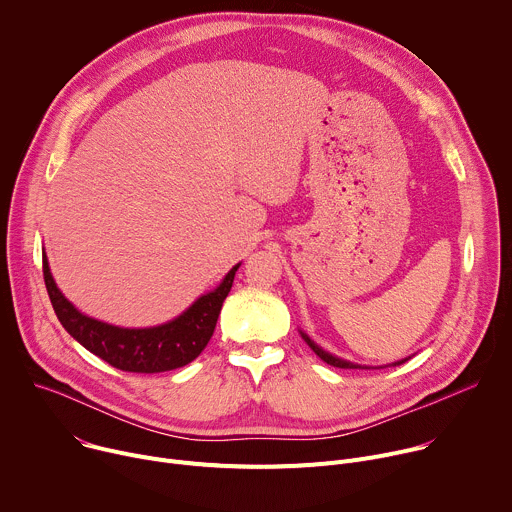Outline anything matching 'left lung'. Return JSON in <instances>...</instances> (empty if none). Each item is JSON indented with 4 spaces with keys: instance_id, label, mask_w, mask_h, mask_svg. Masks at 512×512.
<instances>
[{
    "instance_id": "left-lung-1",
    "label": "left lung",
    "mask_w": 512,
    "mask_h": 512,
    "mask_svg": "<svg viewBox=\"0 0 512 512\" xmlns=\"http://www.w3.org/2000/svg\"><path fill=\"white\" fill-rule=\"evenodd\" d=\"M300 334H302V338L306 340V344L324 360V362H328V364H332V367H338V369H385V367H391V364H385V367H369V364H356V362H350V360H346V358H340V356H336V354H332V352H328V350H324L320 344H316L304 330H300ZM411 358V356H409ZM409 358H403V360H397V362H393V367H397V364H401V362H405V360H409Z\"/></svg>"
}]
</instances>
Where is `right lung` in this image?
Wrapping results in <instances>:
<instances>
[{
	"label": "right lung",
	"mask_w": 512,
	"mask_h": 512,
	"mask_svg": "<svg viewBox=\"0 0 512 512\" xmlns=\"http://www.w3.org/2000/svg\"><path fill=\"white\" fill-rule=\"evenodd\" d=\"M42 265L52 308L64 330L89 352L127 373H164L192 362L208 344L241 267L237 263L221 283L174 320L150 328H123L91 318L68 302L50 273L46 251L42 253Z\"/></svg>",
	"instance_id": "1"
}]
</instances>
